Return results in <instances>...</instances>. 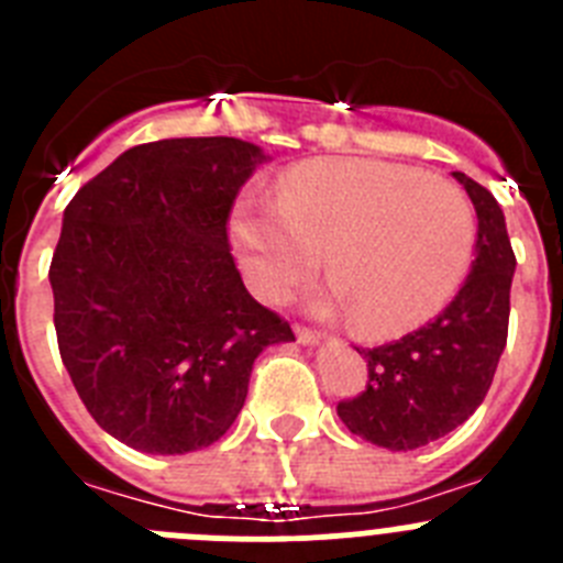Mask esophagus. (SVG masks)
I'll return each instance as SVG.
<instances>
[{"label": "esophagus", "mask_w": 563, "mask_h": 563, "mask_svg": "<svg viewBox=\"0 0 563 563\" xmlns=\"http://www.w3.org/2000/svg\"><path fill=\"white\" fill-rule=\"evenodd\" d=\"M296 338H298V343H307V346H310V343H318V338H321V332L312 330V327L296 324Z\"/></svg>", "instance_id": "esophagus-1"}]
</instances>
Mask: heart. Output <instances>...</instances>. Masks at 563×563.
I'll return each instance as SVG.
<instances>
[{"mask_svg": "<svg viewBox=\"0 0 563 563\" xmlns=\"http://www.w3.org/2000/svg\"><path fill=\"white\" fill-rule=\"evenodd\" d=\"M253 290L282 298L321 265L324 310H352L363 335L415 330L449 305L476 247L474 206L456 183L383 161H312L278 183L276 206L233 211Z\"/></svg>", "mask_w": 563, "mask_h": 563, "instance_id": "obj_1", "label": "heart"}]
</instances>
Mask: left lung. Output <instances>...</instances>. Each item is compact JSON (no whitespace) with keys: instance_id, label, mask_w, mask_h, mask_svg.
<instances>
[{"instance_id":"8db88e82","label":"left lung","mask_w":563,"mask_h":563,"mask_svg":"<svg viewBox=\"0 0 563 563\" xmlns=\"http://www.w3.org/2000/svg\"><path fill=\"white\" fill-rule=\"evenodd\" d=\"M476 208V258L445 310L400 341L357 350L369 380L338 402L343 426L389 451H415L440 440L485 400L510 321L516 256L505 213L485 186L454 172Z\"/></svg>"}]
</instances>
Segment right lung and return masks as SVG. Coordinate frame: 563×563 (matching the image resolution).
<instances>
[{
  "mask_svg": "<svg viewBox=\"0 0 563 563\" xmlns=\"http://www.w3.org/2000/svg\"><path fill=\"white\" fill-rule=\"evenodd\" d=\"M265 161L236 137L141 143L64 208L49 262L58 352L92 420L129 449H208L245 406L258 352L296 341L247 292L228 239Z\"/></svg>",
  "mask_w": 563,
  "mask_h": 563,
  "instance_id": "add662e5",
  "label": "right lung"
}]
</instances>
